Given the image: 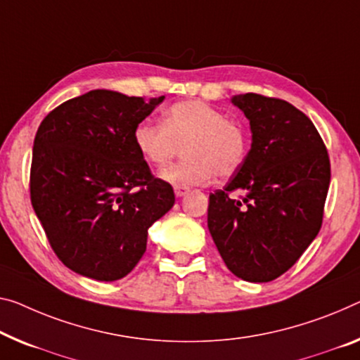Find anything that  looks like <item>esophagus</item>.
<instances>
[{
    "mask_svg": "<svg viewBox=\"0 0 360 360\" xmlns=\"http://www.w3.org/2000/svg\"><path fill=\"white\" fill-rule=\"evenodd\" d=\"M188 188L186 186H175V196L176 198H181V196H185V195H188Z\"/></svg>",
    "mask_w": 360,
    "mask_h": 360,
    "instance_id": "esophagus-1",
    "label": "esophagus"
}]
</instances>
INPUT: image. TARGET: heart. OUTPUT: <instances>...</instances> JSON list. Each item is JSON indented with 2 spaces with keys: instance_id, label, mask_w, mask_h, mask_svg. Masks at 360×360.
Returning <instances> with one entry per match:
<instances>
[{
  "instance_id": "obj_1",
  "label": "heart",
  "mask_w": 360,
  "mask_h": 360,
  "mask_svg": "<svg viewBox=\"0 0 360 360\" xmlns=\"http://www.w3.org/2000/svg\"><path fill=\"white\" fill-rule=\"evenodd\" d=\"M134 143L143 161L154 167L167 164L181 145L184 159L161 172V179L174 186L204 185L214 174L229 176L248 154L246 130L198 99L165 109L161 125L148 120L138 124Z\"/></svg>"
}]
</instances>
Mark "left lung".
I'll return each instance as SVG.
<instances>
[{
	"label": "left lung",
	"instance_id": "obj_1",
	"mask_svg": "<svg viewBox=\"0 0 360 360\" xmlns=\"http://www.w3.org/2000/svg\"><path fill=\"white\" fill-rule=\"evenodd\" d=\"M250 120L251 149L224 190L209 196L207 226L231 274L265 283L296 264L317 236L330 186L327 148L292 104L231 96ZM243 191L236 200L229 195Z\"/></svg>",
	"mask_w": 360,
	"mask_h": 360
}]
</instances>
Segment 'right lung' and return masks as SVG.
Listing matches in <instances>:
<instances>
[{"label": "right lung", "instance_id": "obj_1", "mask_svg": "<svg viewBox=\"0 0 360 360\" xmlns=\"http://www.w3.org/2000/svg\"><path fill=\"white\" fill-rule=\"evenodd\" d=\"M162 101L91 90L38 127L32 206L53 251L75 274L124 278L146 251L149 226L172 209L174 188L154 179L134 143L135 127Z\"/></svg>", "mask_w": 360, "mask_h": 360}]
</instances>
